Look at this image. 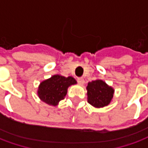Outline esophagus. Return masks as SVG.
<instances>
[{"mask_svg":"<svg viewBox=\"0 0 148 148\" xmlns=\"http://www.w3.org/2000/svg\"><path fill=\"white\" fill-rule=\"evenodd\" d=\"M77 82L80 84V85H83L85 83V80H84L83 77H78L77 78Z\"/></svg>","mask_w":148,"mask_h":148,"instance_id":"esophagus-1","label":"esophagus"}]
</instances>
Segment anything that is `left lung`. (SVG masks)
<instances>
[{"label": "left lung", "instance_id": "1", "mask_svg": "<svg viewBox=\"0 0 148 148\" xmlns=\"http://www.w3.org/2000/svg\"><path fill=\"white\" fill-rule=\"evenodd\" d=\"M87 100L96 109L109 106L112 102L114 89L101 79H96L88 82L86 86Z\"/></svg>", "mask_w": 148, "mask_h": 148}]
</instances>
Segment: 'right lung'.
I'll return each instance as SVG.
<instances>
[{
  "mask_svg": "<svg viewBox=\"0 0 148 148\" xmlns=\"http://www.w3.org/2000/svg\"><path fill=\"white\" fill-rule=\"evenodd\" d=\"M75 84H77V81L71 76L66 77L61 74H55L40 82L37 95L39 99L49 106H56L65 98L68 88Z\"/></svg>",
  "mask_w": 148,
  "mask_h": 148,
  "instance_id": "1",
  "label": "right lung"
}]
</instances>
